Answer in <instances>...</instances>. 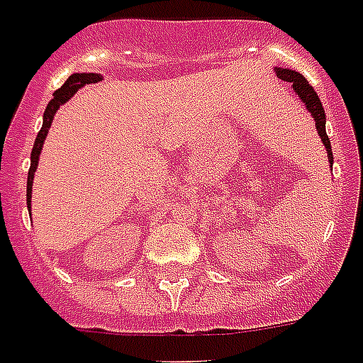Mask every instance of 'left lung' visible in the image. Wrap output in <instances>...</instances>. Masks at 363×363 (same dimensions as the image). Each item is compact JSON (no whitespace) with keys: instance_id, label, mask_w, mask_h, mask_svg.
Here are the masks:
<instances>
[{"instance_id":"1","label":"left lung","mask_w":363,"mask_h":363,"mask_svg":"<svg viewBox=\"0 0 363 363\" xmlns=\"http://www.w3.org/2000/svg\"><path fill=\"white\" fill-rule=\"evenodd\" d=\"M277 75H279L282 81H288V83L294 84V90L297 92V96L301 97V101L306 105V108L310 111V114L313 116V120H315V127H318V133L321 136V142L327 147L328 153V162H334V157H332V147H330V140L327 136V130H325V111H323V105L319 101L318 94L312 88V84L306 81V79L301 75L299 72H294V69H284V68H277Z\"/></svg>"}]
</instances>
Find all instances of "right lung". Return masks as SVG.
<instances>
[{
    "label": "right lung",
    "instance_id": "right-lung-1",
    "mask_svg": "<svg viewBox=\"0 0 363 363\" xmlns=\"http://www.w3.org/2000/svg\"><path fill=\"white\" fill-rule=\"evenodd\" d=\"M99 81V75L96 73H73L69 75L68 81L62 84V86L53 94V99L48 103L45 106V112H44V123H42V129L38 133L35 140V145H33V151H31V167H29V175H27V206L31 210V191H33V177H35L36 172V164H38V157H40V151H42V145H44V140L48 136V129L51 127V121H53V116L55 112L59 111V106L62 103H66L73 94L77 92L79 88L84 86V84H90V83H96Z\"/></svg>",
    "mask_w": 363,
    "mask_h": 363
}]
</instances>
